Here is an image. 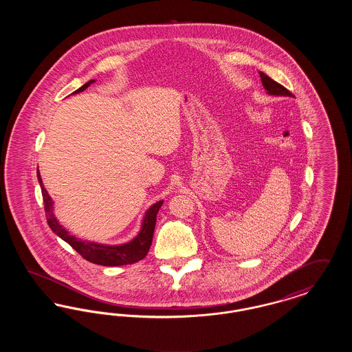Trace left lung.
I'll use <instances>...</instances> for the list:
<instances>
[{
	"instance_id": "1",
	"label": "left lung",
	"mask_w": 352,
	"mask_h": 352,
	"mask_svg": "<svg viewBox=\"0 0 352 352\" xmlns=\"http://www.w3.org/2000/svg\"><path fill=\"white\" fill-rule=\"evenodd\" d=\"M260 78H261V83L264 85L265 91L268 92L269 95H274V96H292V92L289 89H286L284 85L274 82L272 78H269L267 74L260 72Z\"/></svg>"
}]
</instances>
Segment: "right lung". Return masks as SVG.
I'll return each mask as SVG.
<instances>
[{
	"label": "right lung",
	"mask_w": 352,
	"mask_h": 352,
	"mask_svg": "<svg viewBox=\"0 0 352 352\" xmlns=\"http://www.w3.org/2000/svg\"><path fill=\"white\" fill-rule=\"evenodd\" d=\"M91 83H94V80L87 82L79 89H76L74 94L82 92L85 88H88V85ZM36 175H38V181H39L41 190H42L43 204H45V211H46V219H47L49 227L52 230V232H55L60 239H63L87 261L98 264V265H104V267H120V265L134 264V263L142 260L148 254V252L151 250V241H153L157 214L164 201H157L146 211V215H145L144 223H142V228H141L140 234H137V237L133 239L131 243L124 244V245H116V247L101 245L96 243L83 241V240L76 239L75 236L68 234L67 231L58 223V220L55 219L54 212H52V201H51L50 195L47 194L45 186L42 184L39 171H36Z\"/></svg>",
	"instance_id": "1"
}]
</instances>
